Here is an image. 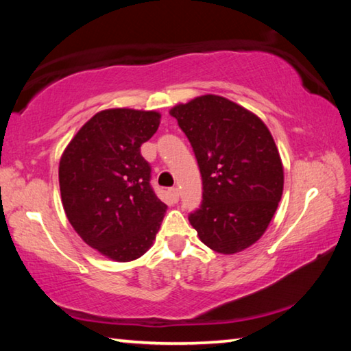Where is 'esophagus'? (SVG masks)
<instances>
[{
  "label": "esophagus",
  "instance_id": "esophagus-1",
  "mask_svg": "<svg viewBox=\"0 0 351 351\" xmlns=\"http://www.w3.org/2000/svg\"><path fill=\"white\" fill-rule=\"evenodd\" d=\"M169 193H170V197L173 198L175 201L180 199V190H178V187H170L169 189Z\"/></svg>",
  "mask_w": 351,
  "mask_h": 351
}]
</instances>
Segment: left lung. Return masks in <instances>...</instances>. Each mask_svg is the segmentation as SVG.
<instances>
[{
    "mask_svg": "<svg viewBox=\"0 0 351 351\" xmlns=\"http://www.w3.org/2000/svg\"><path fill=\"white\" fill-rule=\"evenodd\" d=\"M170 114L197 158L203 201L189 215L199 240L235 254L265 234L283 192V165L268 127L221 96H201Z\"/></svg>",
    "mask_w": 351,
    "mask_h": 351,
    "instance_id": "obj_1",
    "label": "left lung"
}]
</instances>
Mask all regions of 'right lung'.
Segmentation results:
<instances>
[{
	"instance_id": "right-lung-1",
	"label": "right lung",
	"mask_w": 351,
	"mask_h": 351,
	"mask_svg": "<svg viewBox=\"0 0 351 351\" xmlns=\"http://www.w3.org/2000/svg\"><path fill=\"white\" fill-rule=\"evenodd\" d=\"M159 122L156 111H100L62 154L58 181L64 213L82 240L111 260L144 255L167 210L141 154Z\"/></svg>"
}]
</instances>
